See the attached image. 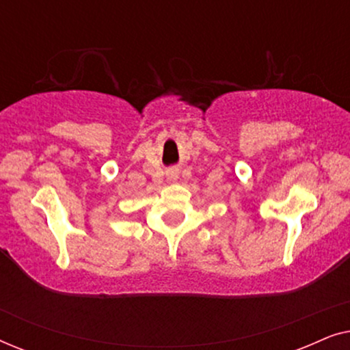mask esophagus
Listing matches in <instances>:
<instances>
[{
	"instance_id": "esophagus-1",
	"label": "esophagus",
	"mask_w": 350,
	"mask_h": 350,
	"mask_svg": "<svg viewBox=\"0 0 350 350\" xmlns=\"http://www.w3.org/2000/svg\"><path fill=\"white\" fill-rule=\"evenodd\" d=\"M176 178H178V172H176V170H169V172H167V180H169V181H176Z\"/></svg>"
}]
</instances>
